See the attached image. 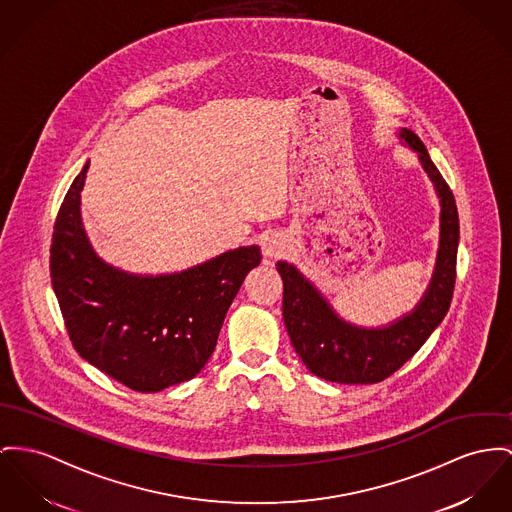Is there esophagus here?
I'll list each match as a JSON object with an SVG mask.
<instances>
[{
  "label": "esophagus",
  "mask_w": 512,
  "mask_h": 512,
  "mask_svg": "<svg viewBox=\"0 0 512 512\" xmlns=\"http://www.w3.org/2000/svg\"><path fill=\"white\" fill-rule=\"evenodd\" d=\"M264 256L266 258H279V256H283V252H285V242L281 239H277V237H272V239L266 240L264 242Z\"/></svg>",
  "instance_id": "esophagus-1"
}]
</instances>
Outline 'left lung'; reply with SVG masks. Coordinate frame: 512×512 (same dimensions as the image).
Returning a JSON list of instances; mask_svg holds the SVG:
<instances>
[{
    "label": "left lung",
    "instance_id": "1",
    "mask_svg": "<svg viewBox=\"0 0 512 512\" xmlns=\"http://www.w3.org/2000/svg\"><path fill=\"white\" fill-rule=\"evenodd\" d=\"M400 137L419 153L423 169L441 198V248L427 293L402 320L367 330L343 322L297 268L277 262L283 279V320L297 355L312 375L341 384H375L394 375L443 322L456 283L460 239L458 209L443 174L431 161L423 141L411 130Z\"/></svg>",
    "mask_w": 512,
    "mask_h": 512
}]
</instances>
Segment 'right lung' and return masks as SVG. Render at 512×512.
<instances>
[{"mask_svg": "<svg viewBox=\"0 0 512 512\" xmlns=\"http://www.w3.org/2000/svg\"><path fill=\"white\" fill-rule=\"evenodd\" d=\"M89 163L60 205L50 277L75 351L136 392L190 380L209 361L258 246L225 252L186 272L139 277L106 266L85 237L79 213Z\"/></svg>", "mask_w": 512, "mask_h": 512, "instance_id": "right-lung-1", "label": "right lung"}]
</instances>
